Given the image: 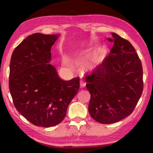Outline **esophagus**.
<instances>
[{
	"instance_id": "esophagus-1",
	"label": "esophagus",
	"mask_w": 153,
	"mask_h": 153,
	"mask_svg": "<svg viewBox=\"0 0 153 153\" xmlns=\"http://www.w3.org/2000/svg\"><path fill=\"white\" fill-rule=\"evenodd\" d=\"M86 85V82L84 80H80V86L82 87H84Z\"/></svg>"
}]
</instances>
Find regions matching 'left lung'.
Returning <instances> with one entry per match:
<instances>
[{"mask_svg":"<svg viewBox=\"0 0 153 153\" xmlns=\"http://www.w3.org/2000/svg\"><path fill=\"white\" fill-rule=\"evenodd\" d=\"M110 54L85 76L91 94L89 112L101 124L118 122L130 115L143 91L141 61L132 45L117 34Z\"/></svg>","mask_w":153,"mask_h":153,"instance_id":"1","label":"left lung"}]
</instances>
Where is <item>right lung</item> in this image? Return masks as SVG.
I'll use <instances>...</instances> for the list:
<instances>
[{"instance_id": "obj_1", "label": "right lung", "mask_w": 153, "mask_h": 153, "mask_svg": "<svg viewBox=\"0 0 153 153\" xmlns=\"http://www.w3.org/2000/svg\"><path fill=\"white\" fill-rule=\"evenodd\" d=\"M59 35L35 33L18 45L12 53L9 88L16 110L38 126H54L65 117L77 94L80 78L64 81L49 64L51 48Z\"/></svg>"}]
</instances>
